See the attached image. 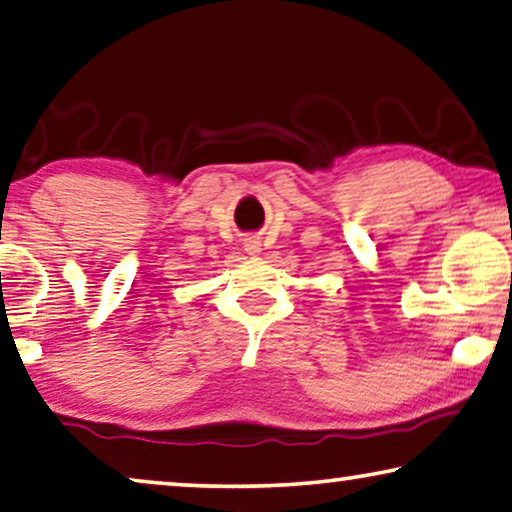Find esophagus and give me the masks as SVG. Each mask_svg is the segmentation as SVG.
<instances>
[{
    "label": "esophagus",
    "mask_w": 512,
    "mask_h": 512,
    "mask_svg": "<svg viewBox=\"0 0 512 512\" xmlns=\"http://www.w3.org/2000/svg\"><path fill=\"white\" fill-rule=\"evenodd\" d=\"M243 250H246L250 257H259L262 255V243H259V239H253V236H250V239L243 241Z\"/></svg>",
    "instance_id": "obj_1"
}]
</instances>
